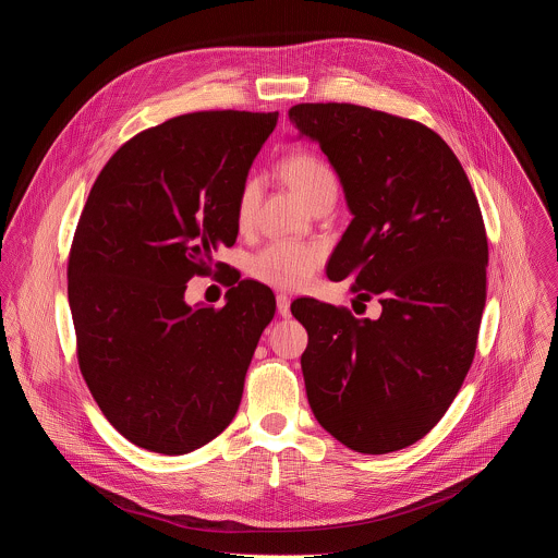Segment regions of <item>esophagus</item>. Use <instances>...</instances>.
Instances as JSON below:
<instances>
[{"label":"esophagus","instance_id":"esophagus-1","mask_svg":"<svg viewBox=\"0 0 558 558\" xmlns=\"http://www.w3.org/2000/svg\"><path fill=\"white\" fill-rule=\"evenodd\" d=\"M276 306H278V313L282 317H289L291 315V298L287 293H278L276 295Z\"/></svg>","mask_w":558,"mask_h":558}]
</instances>
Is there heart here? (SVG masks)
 <instances>
[{
  "instance_id": "heart-1",
  "label": "heart",
  "mask_w": 558,
  "mask_h": 558,
  "mask_svg": "<svg viewBox=\"0 0 558 558\" xmlns=\"http://www.w3.org/2000/svg\"><path fill=\"white\" fill-rule=\"evenodd\" d=\"M282 172L300 198L311 207L315 201L338 194V179L333 170L313 154H293L282 163ZM258 183L247 181L238 194V220L247 225L256 209ZM323 263V254L313 245L278 241L260 250L252 260V274L278 289L304 287Z\"/></svg>"
}]
</instances>
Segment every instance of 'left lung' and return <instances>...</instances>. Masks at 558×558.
Wrapping results in <instances>:
<instances>
[{
    "instance_id": "8db88e82",
    "label": "left lung",
    "mask_w": 558,
    "mask_h": 558,
    "mask_svg": "<svg viewBox=\"0 0 558 558\" xmlns=\"http://www.w3.org/2000/svg\"><path fill=\"white\" fill-rule=\"evenodd\" d=\"M289 119L327 154L353 216L327 276H353L357 298L381 304L377 320L291 304L308 333V407L355 452L402 450L444 417L474 357L488 267L480 203L446 141L417 121L351 104H300Z\"/></svg>"
}]
</instances>
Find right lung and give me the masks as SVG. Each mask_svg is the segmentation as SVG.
Returning <instances> with one entry per match:
<instances>
[{"label": "right lung", "mask_w": 558, "mask_h": 558, "mask_svg": "<svg viewBox=\"0 0 558 558\" xmlns=\"http://www.w3.org/2000/svg\"><path fill=\"white\" fill-rule=\"evenodd\" d=\"M278 112L211 110L130 138L78 218L68 302L82 375L106 420L138 448L192 452L241 407L274 320L269 287L241 280L222 308L190 306L194 274L238 235V194Z\"/></svg>", "instance_id": "1"}]
</instances>
